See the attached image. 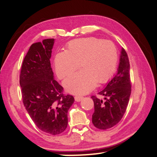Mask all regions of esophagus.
<instances>
[{
    "label": "esophagus",
    "mask_w": 157,
    "mask_h": 157,
    "mask_svg": "<svg viewBox=\"0 0 157 157\" xmlns=\"http://www.w3.org/2000/svg\"><path fill=\"white\" fill-rule=\"evenodd\" d=\"M83 96H75V101H77V102H79V101H81V100L83 99Z\"/></svg>",
    "instance_id": "34e87169"
}]
</instances>
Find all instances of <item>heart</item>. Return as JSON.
I'll return each instance as SVG.
<instances>
[{"label":"heart","instance_id":"heart-1","mask_svg":"<svg viewBox=\"0 0 157 157\" xmlns=\"http://www.w3.org/2000/svg\"><path fill=\"white\" fill-rule=\"evenodd\" d=\"M117 61V50L113 42L87 37L71 40L66 51L56 53L54 64L58 77L62 79L75 71L79 63L82 70L65 79L63 86L68 93L85 94L96 83H106L112 77Z\"/></svg>","mask_w":157,"mask_h":157}]
</instances>
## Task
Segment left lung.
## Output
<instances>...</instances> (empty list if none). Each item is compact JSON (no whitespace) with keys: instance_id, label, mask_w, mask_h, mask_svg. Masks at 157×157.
Listing matches in <instances>:
<instances>
[{"instance_id":"left-lung-1","label":"left lung","mask_w":157,"mask_h":157,"mask_svg":"<svg viewBox=\"0 0 157 157\" xmlns=\"http://www.w3.org/2000/svg\"><path fill=\"white\" fill-rule=\"evenodd\" d=\"M129 71L127 53L122 48L117 74L105 89L98 92L99 95L104 96V100L96 96H91L94 103L92 123L95 127L101 130L108 129L121 121L126 112L132 91Z\"/></svg>"}]
</instances>
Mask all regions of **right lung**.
Returning <instances> with one entry per match:
<instances>
[{"label":"right lung","mask_w":157,"mask_h":157,"mask_svg":"<svg viewBox=\"0 0 157 157\" xmlns=\"http://www.w3.org/2000/svg\"><path fill=\"white\" fill-rule=\"evenodd\" d=\"M54 38L33 44L23 59L20 74L23 102L36 126L52 135L63 132L68 111L74 102L53 78L50 59Z\"/></svg>","instance_id":"add662e5"}]
</instances>
